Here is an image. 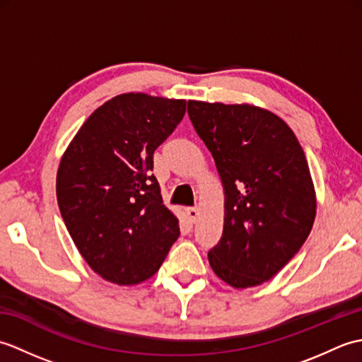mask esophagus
I'll list each match as a JSON object with an SVG mask.
<instances>
[{
	"mask_svg": "<svg viewBox=\"0 0 362 362\" xmlns=\"http://www.w3.org/2000/svg\"><path fill=\"white\" fill-rule=\"evenodd\" d=\"M187 214L191 222H196V219L199 218V209H196V206H191V209H187Z\"/></svg>",
	"mask_w": 362,
	"mask_h": 362,
	"instance_id": "obj_1",
	"label": "esophagus"
}]
</instances>
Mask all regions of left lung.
<instances>
[{"label":"left lung","mask_w":362,"mask_h":362,"mask_svg":"<svg viewBox=\"0 0 362 362\" xmlns=\"http://www.w3.org/2000/svg\"><path fill=\"white\" fill-rule=\"evenodd\" d=\"M224 187V230L209 261L236 289L271 280L308 238L316 191L305 152L275 113L250 104L188 101Z\"/></svg>","instance_id":"obj_1"}]
</instances>
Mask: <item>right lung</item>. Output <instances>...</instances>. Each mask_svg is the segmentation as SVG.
<instances>
[{
	"label": "right lung",
	"mask_w": 362,
	"mask_h": 362,
	"mask_svg": "<svg viewBox=\"0 0 362 362\" xmlns=\"http://www.w3.org/2000/svg\"><path fill=\"white\" fill-rule=\"evenodd\" d=\"M185 110V99L118 95L90 115L64 152L60 214L83 259L107 281L151 279L180 235L151 171L153 151Z\"/></svg>",
	"instance_id": "1"
}]
</instances>
